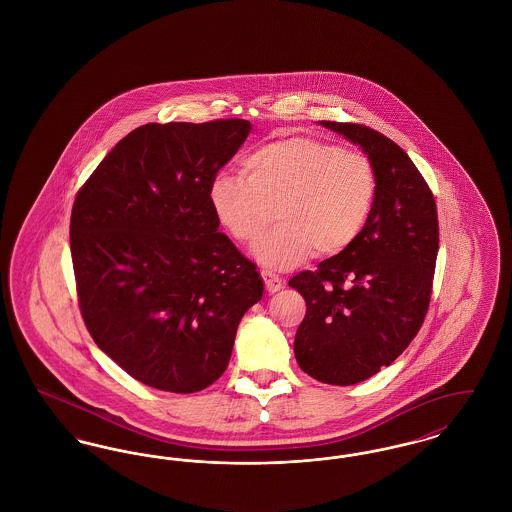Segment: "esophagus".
<instances>
[{"label":"esophagus","instance_id":"34e87169","mask_svg":"<svg viewBox=\"0 0 512 512\" xmlns=\"http://www.w3.org/2000/svg\"><path fill=\"white\" fill-rule=\"evenodd\" d=\"M260 273H262V279H264V283H266V291H268V293H277L279 289H283L285 281H283L279 275H275L273 271H268V269H262Z\"/></svg>","mask_w":512,"mask_h":512}]
</instances>
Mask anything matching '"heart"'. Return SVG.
<instances>
[{
  "instance_id": "obj_1",
  "label": "heart",
  "mask_w": 512,
  "mask_h": 512,
  "mask_svg": "<svg viewBox=\"0 0 512 512\" xmlns=\"http://www.w3.org/2000/svg\"><path fill=\"white\" fill-rule=\"evenodd\" d=\"M244 173L221 171L208 200L217 223L239 244H256L266 268L291 269L314 250L335 256L364 231L376 200V171L354 150L310 136H283L250 152Z\"/></svg>"
}]
</instances>
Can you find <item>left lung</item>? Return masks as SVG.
Masks as SVG:
<instances>
[{
  "instance_id": "1",
  "label": "left lung",
  "mask_w": 512,
  "mask_h": 512,
  "mask_svg": "<svg viewBox=\"0 0 512 512\" xmlns=\"http://www.w3.org/2000/svg\"><path fill=\"white\" fill-rule=\"evenodd\" d=\"M358 144L376 171L374 210L347 250L289 281L306 300L295 356L308 376L354 385L397 360L430 308L439 248L428 183L399 144L358 123L322 121Z\"/></svg>"
}]
</instances>
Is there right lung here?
<instances>
[{
  "label": "right lung",
  "mask_w": 512,
  "mask_h": 512,
  "mask_svg": "<svg viewBox=\"0 0 512 512\" xmlns=\"http://www.w3.org/2000/svg\"><path fill=\"white\" fill-rule=\"evenodd\" d=\"M244 119L148 123L115 144L71 212V258L94 343L140 383L196 393L225 372L264 283L219 233L208 189Z\"/></svg>",
  "instance_id": "right-lung-1"
}]
</instances>
